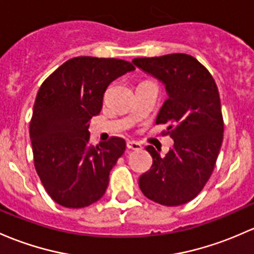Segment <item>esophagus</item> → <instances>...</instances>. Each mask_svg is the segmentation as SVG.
<instances>
[{
	"label": "esophagus",
	"instance_id": "34e87169",
	"mask_svg": "<svg viewBox=\"0 0 254 254\" xmlns=\"http://www.w3.org/2000/svg\"><path fill=\"white\" fill-rule=\"evenodd\" d=\"M127 147L129 149H132V151H141V149H142L141 143L136 142V141H127Z\"/></svg>",
	"mask_w": 254,
	"mask_h": 254
}]
</instances>
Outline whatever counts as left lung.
<instances>
[{"instance_id": "1", "label": "left lung", "mask_w": 254, "mask_h": 254, "mask_svg": "<svg viewBox=\"0 0 254 254\" xmlns=\"http://www.w3.org/2000/svg\"><path fill=\"white\" fill-rule=\"evenodd\" d=\"M132 63L165 86L168 98L156 124H170L168 130H172L174 140L164 157L152 146L146 147L153 164L140 176L138 186L156 203L168 207L185 204L209 180L223 142L217 84L196 58L185 53L135 58Z\"/></svg>"}]
</instances>
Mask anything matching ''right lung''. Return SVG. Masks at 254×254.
Here are the masks:
<instances>
[{
  "label": "right lung",
  "instance_id": "obj_1",
  "mask_svg": "<svg viewBox=\"0 0 254 254\" xmlns=\"http://www.w3.org/2000/svg\"><path fill=\"white\" fill-rule=\"evenodd\" d=\"M132 70L135 66L123 60L75 57L42 82L30 140L37 175L58 204L84 208L105 194L109 173L127 143L112 137L91 145L89 122L100 114L108 85Z\"/></svg>",
  "mask_w": 254,
  "mask_h": 254
}]
</instances>
